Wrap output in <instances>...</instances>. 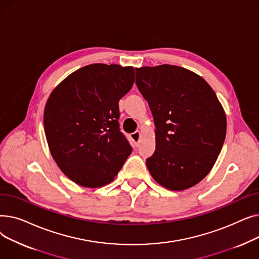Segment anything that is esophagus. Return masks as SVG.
<instances>
[{
    "instance_id": "obj_1",
    "label": "esophagus",
    "mask_w": 259,
    "mask_h": 259,
    "mask_svg": "<svg viewBox=\"0 0 259 259\" xmlns=\"http://www.w3.org/2000/svg\"><path fill=\"white\" fill-rule=\"evenodd\" d=\"M140 139H141V132L140 131H135V132L131 133V140L134 142L135 146H139Z\"/></svg>"
}]
</instances>
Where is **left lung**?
<instances>
[{"instance_id": "obj_1", "label": "left lung", "mask_w": 259, "mask_h": 259, "mask_svg": "<svg viewBox=\"0 0 259 259\" xmlns=\"http://www.w3.org/2000/svg\"><path fill=\"white\" fill-rule=\"evenodd\" d=\"M137 86L155 125V152L147 158L156 183L182 191L206 178L226 139L227 117L198 74L174 65L137 68Z\"/></svg>"}]
</instances>
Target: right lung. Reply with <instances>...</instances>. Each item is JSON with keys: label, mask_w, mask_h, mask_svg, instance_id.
I'll use <instances>...</instances> for the list:
<instances>
[{"label": "right lung", "mask_w": 259, "mask_h": 259, "mask_svg": "<svg viewBox=\"0 0 259 259\" xmlns=\"http://www.w3.org/2000/svg\"><path fill=\"white\" fill-rule=\"evenodd\" d=\"M134 84V68L91 64L53 89L44 110L50 153L75 184L111 183L132 152L119 131L118 102Z\"/></svg>", "instance_id": "add662e5"}]
</instances>
